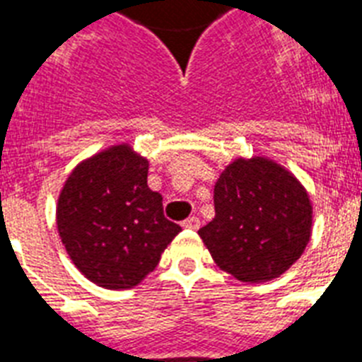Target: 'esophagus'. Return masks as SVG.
<instances>
[{
    "instance_id": "obj_1",
    "label": "esophagus",
    "mask_w": 362,
    "mask_h": 362,
    "mask_svg": "<svg viewBox=\"0 0 362 362\" xmlns=\"http://www.w3.org/2000/svg\"><path fill=\"white\" fill-rule=\"evenodd\" d=\"M182 226L187 228V230H199V228H200L199 217H187L186 221L182 223Z\"/></svg>"
}]
</instances>
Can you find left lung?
<instances>
[{
	"mask_svg": "<svg viewBox=\"0 0 362 362\" xmlns=\"http://www.w3.org/2000/svg\"><path fill=\"white\" fill-rule=\"evenodd\" d=\"M215 218L199 230L217 267L239 281H270L289 270L311 238L308 191L269 158H238L214 189Z\"/></svg>",
	"mask_w": 362,
	"mask_h": 362,
	"instance_id": "8db88e82",
	"label": "left lung"
}]
</instances>
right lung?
<instances>
[{
    "instance_id": "add662e5",
    "label": "right lung",
    "mask_w": 362,
    "mask_h": 362,
    "mask_svg": "<svg viewBox=\"0 0 362 362\" xmlns=\"http://www.w3.org/2000/svg\"><path fill=\"white\" fill-rule=\"evenodd\" d=\"M147 158L127 144L114 145L78 163L60 191L62 245L99 287H136L182 232L163 215L162 195L147 186Z\"/></svg>"
}]
</instances>
